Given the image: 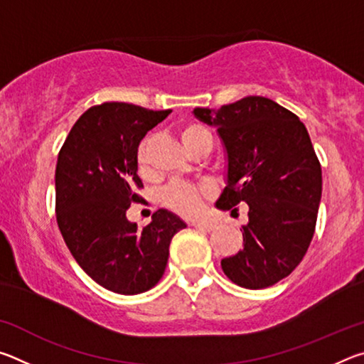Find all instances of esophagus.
Here are the masks:
<instances>
[{
	"instance_id": "1",
	"label": "esophagus",
	"mask_w": 364,
	"mask_h": 364,
	"mask_svg": "<svg viewBox=\"0 0 364 364\" xmlns=\"http://www.w3.org/2000/svg\"><path fill=\"white\" fill-rule=\"evenodd\" d=\"M194 228H197V230H202V231H212L215 228V223H212V221H193Z\"/></svg>"
}]
</instances>
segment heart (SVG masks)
I'll return each mask as SVG.
<instances>
[{
	"instance_id": "obj_1",
	"label": "heart",
	"mask_w": 364,
	"mask_h": 364,
	"mask_svg": "<svg viewBox=\"0 0 364 364\" xmlns=\"http://www.w3.org/2000/svg\"><path fill=\"white\" fill-rule=\"evenodd\" d=\"M178 136L181 144L189 154H196L200 149H210L212 147V134L204 125L197 122H186L178 128ZM147 146H149V136L139 141L136 147V165L141 175L149 173V160H147ZM210 188L208 186H194L181 181H175L168 184L162 193V202L171 210L184 215V217H193L199 213L202 208V199L208 196Z\"/></svg>"
}]
</instances>
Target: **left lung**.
<instances>
[{
	"label": "left lung",
	"mask_w": 364,
	"mask_h": 364,
	"mask_svg": "<svg viewBox=\"0 0 364 364\" xmlns=\"http://www.w3.org/2000/svg\"><path fill=\"white\" fill-rule=\"evenodd\" d=\"M193 112L217 128L226 151V186L215 205H249L244 249L223 258L221 268L241 287L273 286L297 268L315 234L323 178L306 128L263 96Z\"/></svg>",
	"instance_id": "1"
}]
</instances>
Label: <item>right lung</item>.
Segmentation results:
<instances>
[{
	"instance_id": "add662e5",
	"label": "right lung",
	"mask_w": 364,
	"mask_h": 364,
	"mask_svg": "<svg viewBox=\"0 0 364 364\" xmlns=\"http://www.w3.org/2000/svg\"><path fill=\"white\" fill-rule=\"evenodd\" d=\"M171 110L127 102L90 107L58 156L56 218L77 263L97 284L123 295L152 289L164 276L171 237L186 223L165 208L143 230L127 218L136 191V147Z\"/></svg>"
}]
</instances>
